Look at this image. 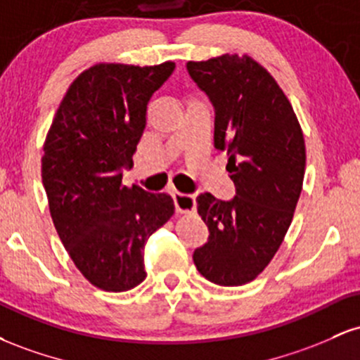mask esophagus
<instances>
[{"label": "esophagus", "mask_w": 360, "mask_h": 360, "mask_svg": "<svg viewBox=\"0 0 360 360\" xmlns=\"http://www.w3.org/2000/svg\"><path fill=\"white\" fill-rule=\"evenodd\" d=\"M177 213H193L196 210V196L189 193H174Z\"/></svg>", "instance_id": "1"}]
</instances>
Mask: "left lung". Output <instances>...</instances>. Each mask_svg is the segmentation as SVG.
Masks as SVG:
<instances>
[{"mask_svg": "<svg viewBox=\"0 0 360 360\" xmlns=\"http://www.w3.org/2000/svg\"><path fill=\"white\" fill-rule=\"evenodd\" d=\"M214 108V148L226 150L230 201L201 193L210 230L193 260L220 286H242L266 269L284 240L303 188L307 148L291 103L259 62L225 53L186 64Z\"/></svg>", "mask_w": 360, "mask_h": 360, "instance_id": "1", "label": "left lung"}]
</instances>
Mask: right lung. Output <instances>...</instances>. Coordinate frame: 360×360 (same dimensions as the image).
<instances>
[{
    "mask_svg": "<svg viewBox=\"0 0 360 360\" xmlns=\"http://www.w3.org/2000/svg\"><path fill=\"white\" fill-rule=\"evenodd\" d=\"M174 68L86 69L45 139L42 183L53 226L81 274L103 291H128L146 279V242L174 213L169 194L122 184L146 130L148 101Z\"/></svg>",
    "mask_w": 360,
    "mask_h": 360,
    "instance_id": "right-lung-1",
    "label": "right lung"
}]
</instances>
